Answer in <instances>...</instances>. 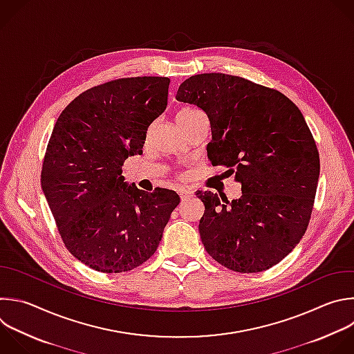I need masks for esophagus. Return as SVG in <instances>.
Wrapping results in <instances>:
<instances>
[{
	"mask_svg": "<svg viewBox=\"0 0 354 354\" xmlns=\"http://www.w3.org/2000/svg\"><path fill=\"white\" fill-rule=\"evenodd\" d=\"M193 196V192L189 190V189H180L179 190V197L182 201H186L187 198H190Z\"/></svg>",
	"mask_w": 354,
	"mask_h": 354,
	"instance_id": "34e87169",
	"label": "esophagus"
}]
</instances>
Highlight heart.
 <instances>
[{
	"label": "heart",
	"instance_id": "1",
	"mask_svg": "<svg viewBox=\"0 0 354 354\" xmlns=\"http://www.w3.org/2000/svg\"><path fill=\"white\" fill-rule=\"evenodd\" d=\"M196 113H200V111L196 109V108H183V109H180V111L178 112L176 121L187 120V118H190V116H193V115H196Z\"/></svg>",
	"mask_w": 354,
	"mask_h": 354
}]
</instances>
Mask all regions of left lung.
<instances>
[{
  "instance_id": "8db88e82",
  "label": "left lung",
  "mask_w": 354,
  "mask_h": 354,
  "mask_svg": "<svg viewBox=\"0 0 354 354\" xmlns=\"http://www.w3.org/2000/svg\"><path fill=\"white\" fill-rule=\"evenodd\" d=\"M176 100L207 113L208 158L242 185L232 201L196 192L205 252L236 272L271 268L300 242L314 205L319 156L303 113L281 91L225 73L190 76Z\"/></svg>"
}]
</instances>
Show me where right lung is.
<instances>
[{"mask_svg": "<svg viewBox=\"0 0 354 354\" xmlns=\"http://www.w3.org/2000/svg\"><path fill=\"white\" fill-rule=\"evenodd\" d=\"M169 82L138 76L94 86L55 122L41 187L66 249L95 271L125 272L147 261L180 201L174 190L146 193L122 176L167 108Z\"/></svg>", "mask_w": 354, "mask_h": 354, "instance_id": "1", "label": "right lung"}]
</instances>
